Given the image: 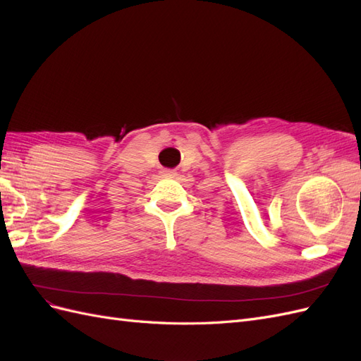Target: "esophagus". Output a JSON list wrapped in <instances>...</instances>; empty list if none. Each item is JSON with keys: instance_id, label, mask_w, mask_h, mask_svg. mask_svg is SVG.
<instances>
[{"instance_id": "1", "label": "esophagus", "mask_w": 361, "mask_h": 361, "mask_svg": "<svg viewBox=\"0 0 361 361\" xmlns=\"http://www.w3.org/2000/svg\"><path fill=\"white\" fill-rule=\"evenodd\" d=\"M161 176L168 177V178H173V177H177V172L173 169H164L161 171Z\"/></svg>"}]
</instances>
